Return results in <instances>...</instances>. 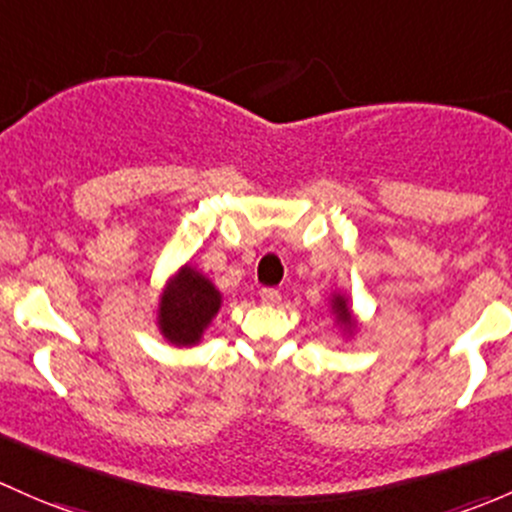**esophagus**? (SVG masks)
Instances as JSON below:
<instances>
[{"label":"esophagus","mask_w":512,"mask_h":512,"mask_svg":"<svg viewBox=\"0 0 512 512\" xmlns=\"http://www.w3.org/2000/svg\"><path fill=\"white\" fill-rule=\"evenodd\" d=\"M260 299H262V304L274 306V304H279V299H282V294H279L277 289L267 287V289H262V292H260Z\"/></svg>","instance_id":"34e87169"}]
</instances>
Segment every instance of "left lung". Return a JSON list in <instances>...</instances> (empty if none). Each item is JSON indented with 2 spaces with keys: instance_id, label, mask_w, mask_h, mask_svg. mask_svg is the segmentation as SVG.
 Segmentation results:
<instances>
[{
  "instance_id": "left-lung-1",
  "label": "left lung",
  "mask_w": 512,
  "mask_h": 512,
  "mask_svg": "<svg viewBox=\"0 0 512 512\" xmlns=\"http://www.w3.org/2000/svg\"><path fill=\"white\" fill-rule=\"evenodd\" d=\"M331 314L336 316V324L343 328V333H346V336H351V333L355 331V316H353L351 306H348V299L343 297V294H333Z\"/></svg>"
}]
</instances>
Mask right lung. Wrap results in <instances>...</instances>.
<instances>
[{
	"label": "right lung",
	"mask_w": 512,
	"mask_h": 512,
	"mask_svg": "<svg viewBox=\"0 0 512 512\" xmlns=\"http://www.w3.org/2000/svg\"><path fill=\"white\" fill-rule=\"evenodd\" d=\"M220 304L223 294L211 279L196 267L184 265L166 282L159 297L157 326L161 336L176 348L198 346L206 328L218 316Z\"/></svg>",
	"instance_id": "obj_1"
}]
</instances>
